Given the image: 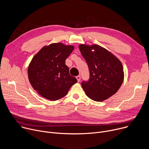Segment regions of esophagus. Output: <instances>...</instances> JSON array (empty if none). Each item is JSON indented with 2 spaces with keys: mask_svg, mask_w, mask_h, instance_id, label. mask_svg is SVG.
<instances>
[{
  "mask_svg": "<svg viewBox=\"0 0 149 149\" xmlns=\"http://www.w3.org/2000/svg\"><path fill=\"white\" fill-rule=\"evenodd\" d=\"M76 78H77L78 82H79V81H80V80H81V77H80L79 75L77 76V77H76Z\"/></svg>",
  "mask_w": 149,
  "mask_h": 149,
  "instance_id": "obj_1",
  "label": "esophagus"
}]
</instances>
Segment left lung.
<instances>
[{"mask_svg":"<svg viewBox=\"0 0 149 149\" xmlns=\"http://www.w3.org/2000/svg\"><path fill=\"white\" fill-rule=\"evenodd\" d=\"M79 49L90 71L88 81L81 83L87 96L94 101H102L116 94L124 80L121 61L98 45L81 44Z\"/></svg>","mask_w":149,"mask_h":149,"instance_id":"1","label":"left lung"}]
</instances>
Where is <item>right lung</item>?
<instances>
[{"label":"right lung","mask_w":149,"mask_h":149,"mask_svg":"<svg viewBox=\"0 0 149 149\" xmlns=\"http://www.w3.org/2000/svg\"><path fill=\"white\" fill-rule=\"evenodd\" d=\"M74 49L72 45L53 43L44 47L33 57L28 68V78L42 97L51 101L61 99L77 82L65 65Z\"/></svg>","instance_id":"1"}]
</instances>
